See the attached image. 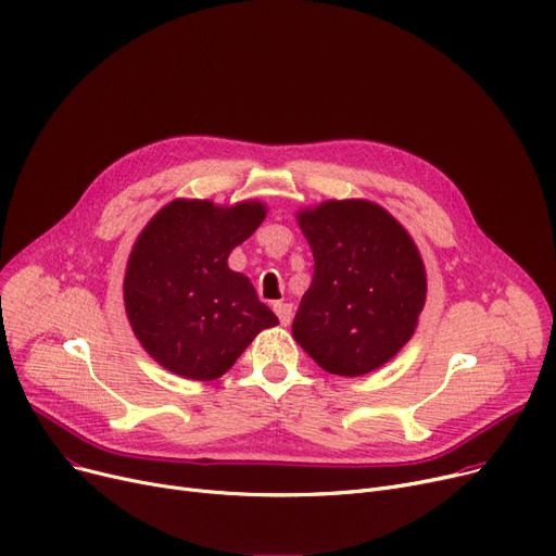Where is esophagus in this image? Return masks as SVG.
Listing matches in <instances>:
<instances>
[{"mask_svg": "<svg viewBox=\"0 0 556 556\" xmlns=\"http://www.w3.org/2000/svg\"><path fill=\"white\" fill-rule=\"evenodd\" d=\"M273 308H275L277 318H279V323H281L283 327L291 325V320H293V304H288V302H277Z\"/></svg>", "mask_w": 556, "mask_h": 556, "instance_id": "34e87169", "label": "esophagus"}]
</instances>
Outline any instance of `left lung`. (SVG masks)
<instances>
[{"mask_svg": "<svg viewBox=\"0 0 556 556\" xmlns=\"http://www.w3.org/2000/svg\"><path fill=\"white\" fill-rule=\"evenodd\" d=\"M313 279L293 320L295 341L341 377L391 361L425 306V265L402 225L364 200L325 202L298 215Z\"/></svg>", "mask_w": 556, "mask_h": 556, "instance_id": "left-lung-1", "label": "left lung"}]
</instances>
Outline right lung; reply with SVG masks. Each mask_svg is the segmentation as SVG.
<instances>
[{"label": "right lung", "mask_w": 556, "mask_h": 556, "mask_svg": "<svg viewBox=\"0 0 556 556\" xmlns=\"http://www.w3.org/2000/svg\"><path fill=\"white\" fill-rule=\"evenodd\" d=\"M265 218V206L231 208L200 200L163 206L138 236L125 277V306L142 348L175 375H225L252 338L275 327L248 277L229 270V252Z\"/></svg>", "instance_id": "add662e5"}]
</instances>
